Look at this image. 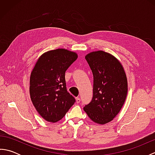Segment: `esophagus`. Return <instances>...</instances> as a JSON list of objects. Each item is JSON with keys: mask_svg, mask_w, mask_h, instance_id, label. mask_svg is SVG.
<instances>
[{"mask_svg": "<svg viewBox=\"0 0 155 155\" xmlns=\"http://www.w3.org/2000/svg\"><path fill=\"white\" fill-rule=\"evenodd\" d=\"M76 101H77V103H81V98L79 97L76 98Z\"/></svg>", "mask_w": 155, "mask_h": 155, "instance_id": "34e87169", "label": "esophagus"}]
</instances>
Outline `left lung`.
Segmentation results:
<instances>
[{
    "label": "left lung",
    "instance_id": "left-lung-1",
    "mask_svg": "<svg viewBox=\"0 0 155 155\" xmlns=\"http://www.w3.org/2000/svg\"><path fill=\"white\" fill-rule=\"evenodd\" d=\"M85 59L93 74V94L84 110L94 123L106 124L119 113L126 99V74L117 59L107 52H91Z\"/></svg>",
    "mask_w": 155,
    "mask_h": 155
}]
</instances>
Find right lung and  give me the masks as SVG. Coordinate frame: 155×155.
Returning a JSON list of instances; mask_svg holds the SVG:
<instances>
[{
	"mask_svg": "<svg viewBox=\"0 0 155 155\" xmlns=\"http://www.w3.org/2000/svg\"><path fill=\"white\" fill-rule=\"evenodd\" d=\"M77 57L75 52L62 48L48 51L38 58L31 72V101L47 121L61 120L75 103L67 89L65 72Z\"/></svg>",
	"mask_w": 155,
	"mask_h": 155,
	"instance_id": "right-lung-1",
	"label": "right lung"
}]
</instances>
